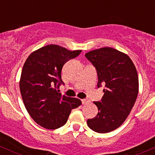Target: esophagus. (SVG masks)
I'll list each match as a JSON object with an SVG mask.
<instances>
[{"mask_svg": "<svg viewBox=\"0 0 155 155\" xmlns=\"http://www.w3.org/2000/svg\"><path fill=\"white\" fill-rule=\"evenodd\" d=\"M82 104H84V105H85V104H89V103H90V101H89V100L83 99V100H82Z\"/></svg>", "mask_w": 155, "mask_h": 155, "instance_id": "obj_1", "label": "esophagus"}]
</instances>
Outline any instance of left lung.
<instances>
[{
  "label": "left lung",
  "instance_id": "8db88e82",
  "mask_svg": "<svg viewBox=\"0 0 155 155\" xmlns=\"http://www.w3.org/2000/svg\"><path fill=\"white\" fill-rule=\"evenodd\" d=\"M85 57L96 68L97 86H105L101 102H94L98 108L97 115L87 119V124L97 133L111 132L124 122L137 101V69L127 54L113 48L92 50Z\"/></svg>",
  "mask_w": 155,
  "mask_h": 155
}]
</instances>
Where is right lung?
Here are the masks:
<instances>
[{"instance_id":"add662e5","label":"right lung","mask_w":155,"mask_h":155,"mask_svg":"<svg viewBox=\"0 0 155 155\" xmlns=\"http://www.w3.org/2000/svg\"><path fill=\"white\" fill-rule=\"evenodd\" d=\"M82 50L70 51L58 45H48L33 51L21 70L19 88L25 107L37 124L48 130L67 123L71 110L82 104L77 98L58 93L61 70Z\"/></svg>"}]
</instances>
